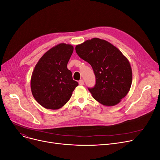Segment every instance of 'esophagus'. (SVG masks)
<instances>
[{"instance_id":"esophagus-1","label":"esophagus","mask_w":160,"mask_h":160,"mask_svg":"<svg viewBox=\"0 0 160 160\" xmlns=\"http://www.w3.org/2000/svg\"><path fill=\"white\" fill-rule=\"evenodd\" d=\"M79 85H84V81H83L82 79H81L79 81Z\"/></svg>"}]
</instances>
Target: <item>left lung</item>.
Segmentation results:
<instances>
[{"label": "left lung", "instance_id": "left-lung-1", "mask_svg": "<svg viewBox=\"0 0 160 160\" xmlns=\"http://www.w3.org/2000/svg\"><path fill=\"white\" fill-rule=\"evenodd\" d=\"M77 54L92 66L96 85L88 88L96 101L114 106L128 93L132 70L128 58L109 42L94 38L75 46Z\"/></svg>", "mask_w": 160, "mask_h": 160}]
</instances>
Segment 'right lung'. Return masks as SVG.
Segmentation results:
<instances>
[{
	"label": "right lung",
	"instance_id": "obj_1",
	"mask_svg": "<svg viewBox=\"0 0 160 160\" xmlns=\"http://www.w3.org/2000/svg\"><path fill=\"white\" fill-rule=\"evenodd\" d=\"M73 51V45L59 43L45 52L34 67L30 80L32 94L45 109L61 108L79 85L67 68Z\"/></svg>",
	"mask_w": 160,
	"mask_h": 160
}]
</instances>
